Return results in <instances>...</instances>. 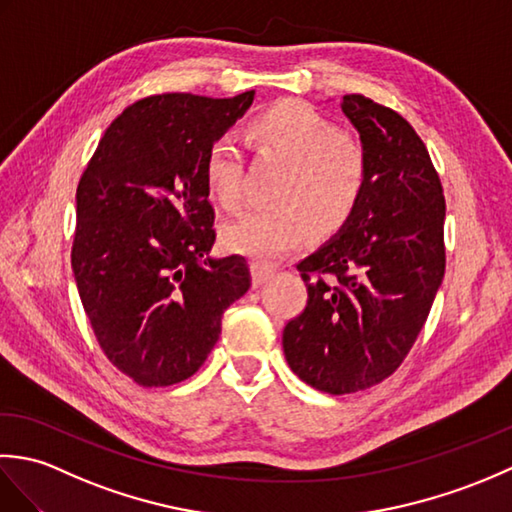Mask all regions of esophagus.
Segmentation results:
<instances>
[{"mask_svg":"<svg viewBox=\"0 0 512 512\" xmlns=\"http://www.w3.org/2000/svg\"><path fill=\"white\" fill-rule=\"evenodd\" d=\"M250 270H253V284L255 286H262L266 281L275 275V268L262 264V262H253L250 264Z\"/></svg>","mask_w":512,"mask_h":512,"instance_id":"1","label":"esophagus"}]
</instances>
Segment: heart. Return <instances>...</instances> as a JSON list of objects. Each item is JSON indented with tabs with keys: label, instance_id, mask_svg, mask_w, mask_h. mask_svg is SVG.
I'll return each mask as SVG.
<instances>
[{
	"label": "heart",
	"instance_id": "heart-1",
	"mask_svg": "<svg viewBox=\"0 0 512 512\" xmlns=\"http://www.w3.org/2000/svg\"><path fill=\"white\" fill-rule=\"evenodd\" d=\"M259 151L286 162L268 206H250L222 231L233 253L273 262L299 246L310 228L336 233L350 222L367 184V156L330 118L301 103H281L248 123ZM244 162L231 138H217L204 156V182L224 209L242 202Z\"/></svg>",
	"mask_w": 512,
	"mask_h": 512
}]
</instances>
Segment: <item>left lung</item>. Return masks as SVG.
<instances>
[{
	"instance_id": "1",
	"label": "left lung",
	"mask_w": 512,
	"mask_h": 512,
	"mask_svg": "<svg viewBox=\"0 0 512 512\" xmlns=\"http://www.w3.org/2000/svg\"><path fill=\"white\" fill-rule=\"evenodd\" d=\"M341 110L365 149V193L350 222L299 262L308 306L284 328L292 372L332 396L396 372L429 317L447 262V204L420 136L361 94H345Z\"/></svg>"
}]
</instances>
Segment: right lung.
<instances>
[{"instance_id":"right-lung-1","label":"right lung","mask_w":512,"mask_h":512,"mask_svg":"<svg viewBox=\"0 0 512 512\" xmlns=\"http://www.w3.org/2000/svg\"><path fill=\"white\" fill-rule=\"evenodd\" d=\"M160 94L105 129L76 189L72 270L114 367L143 387L193 376L220 339L222 314L250 288L244 257L215 259L204 156L253 105Z\"/></svg>"}]
</instances>
